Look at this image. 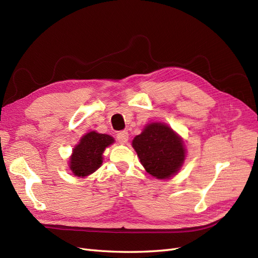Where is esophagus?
Instances as JSON below:
<instances>
[{
    "instance_id": "1",
    "label": "esophagus",
    "mask_w": 258,
    "mask_h": 258,
    "mask_svg": "<svg viewBox=\"0 0 258 258\" xmlns=\"http://www.w3.org/2000/svg\"><path fill=\"white\" fill-rule=\"evenodd\" d=\"M128 139H129V135L127 131H120L117 134V140H118V142L120 144H124L128 142Z\"/></svg>"
}]
</instances>
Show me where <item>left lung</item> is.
I'll return each mask as SVG.
<instances>
[{
  "instance_id": "left-lung-1",
  "label": "left lung",
  "mask_w": 258,
  "mask_h": 258,
  "mask_svg": "<svg viewBox=\"0 0 258 258\" xmlns=\"http://www.w3.org/2000/svg\"><path fill=\"white\" fill-rule=\"evenodd\" d=\"M132 146L146 172L159 179L176 174L185 160L182 138L166 123H148L134 139Z\"/></svg>"
}]
</instances>
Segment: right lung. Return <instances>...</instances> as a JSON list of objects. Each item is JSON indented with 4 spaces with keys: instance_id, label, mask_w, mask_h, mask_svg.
<instances>
[{
    "instance_id": "right-lung-1",
    "label": "right lung",
    "mask_w": 258,
    "mask_h": 258,
    "mask_svg": "<svg viewBox=\"0 0 258 258\" xmlns=\"http://www.w3.org/2000/svg\"><path fill=\"white\" fill-rule=\"evenodd\" d=\"M114 143V139L96 131L83 136L80 143L73 148L70 158V169L75 176L85 177L95 172L103 162V152Z\"/></svg>"
}]
</instances>
